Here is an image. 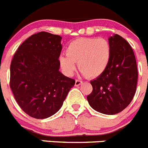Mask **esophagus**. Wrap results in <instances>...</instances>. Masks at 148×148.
Segmentation results:
<instances>
[{
	"label": "esophagus",
	"instance_id": "34e87169",
	"mask_svg": "<svg viewBox=\"0 0 148 148\" xmlns=\"http://www.w3.org/2000/svg\"><path fill=\"white\" fill-rule=\"evenodd\" d=\"M82 83V82L81 80H79V79H76V81H75L76 86H79V85H80Z\"/></svg>",
	"mask_w": 148,
	"mask_h": 148
}]
</instances>
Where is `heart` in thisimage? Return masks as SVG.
Returning a JSON list of instances; mask_svg holds the SVG:
<instances>
[{"label":"heart","instance_id":"1","mask_svg":"<svg viewBox=\"0 0 148 148\" xmlns=\"http://www.w3.org/2000/svg\"><path fill=\"white\" fill-rule=\"evenodd\" d=\"M66 55L59 57V63L66 74L72 75L77 63L79 70L89 78L101 75L108 67L112 47L105 38H79L71 41L66 48Z\"/></svg>","mask_w":148,"mask_h":148}]
</instances>
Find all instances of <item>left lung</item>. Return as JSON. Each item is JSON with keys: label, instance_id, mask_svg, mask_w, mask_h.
<instances>
[{"label": "left lung", "instance_id": "8db88e82", "mask_svg": "<svg viewBox=\"0 0 148 148\" xmlns=\"http://www.w3.org/2000/svg\"><path fill=\"white\" fill-rule=\"evenodd\" d=\"M112 56L108 67L91 81L93 91L87 96L90 107L105 114H114L126 108L136 93L138 71L131 45L115 34L109 38Z\"/></svg>", "mask_w": 148, "mask_h": 148}]
</instances>
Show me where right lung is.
Wrapping results in <instances>:
<instances>
[{"instance_id": "1", "label": "right lung", "mask_w": 148, "mask_h": 148, "mask_svg": "<svg viewBox=\"0 0 148 148\" xmlns=\"http://www.w3.org/2000/svg\"><path fill=\"white\" fill-rule=\"evenodd\" d=\"M61 37L41 31L18 47L10 66V88L20 108L45 119L61 108L75 84L59 71Z\"/></svg>"}]
</instances>
